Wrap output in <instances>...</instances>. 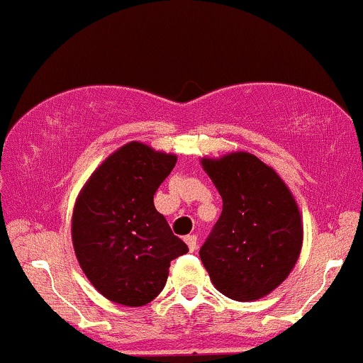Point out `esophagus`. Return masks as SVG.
<instances>
[{
  "label": "esophagus",
  "instance_id": "esophagus-1",
  "mask_svg": "<svg viewBox=\"0 0 363 363\" xmlns=\"http://www.w3.org/2000/svg\"><path fill=\"white\" fill-rule=\"evenodd\" d=\"M185 242H186V245H189L190 252L197 250V236H195V235H189V236H185Z\"/></svg>",
  "mask_w": 363,
  "mask_h": 363
}]
</instances>
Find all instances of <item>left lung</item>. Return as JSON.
<instances>
[{"mask_svg": "<svg viewBox=\"0 0 363 363\" xmlns=\"http://www.w3.org/2000/svg\"><path fill=\"white\" fill-rule=\"evenodd\" d=\"M202 168L223 199V213L199 252L203 267L228 298H262L298 260L303 240L298 206L279 174L250 152L203 157Z\"/></svg>", "mask_w": 363, "mask_h": 363, "instance_id": "left-lung-1", "label": "left lung"}]
</instances>
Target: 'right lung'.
Returning a JSON list of instances; mask_svg holds the SVG:
<instances>
[{"label": "right lung", "mask_w": 363, "mask_h": 363, "mask_svg": "<svg viewBox=\"0 0 363 363\" xmlns=\"http://www.w3.org/2000/svg\"><path fill=\"white\" fill-rule=\"evenodd\" d=\"M174 164V154L130 142L80 190L72 218L73 248L94 288L111 302H152L164 288L171 260L189 252L154 207V194Z\"/></svg>", "instance_id": "add662e5"}]
</instances>
